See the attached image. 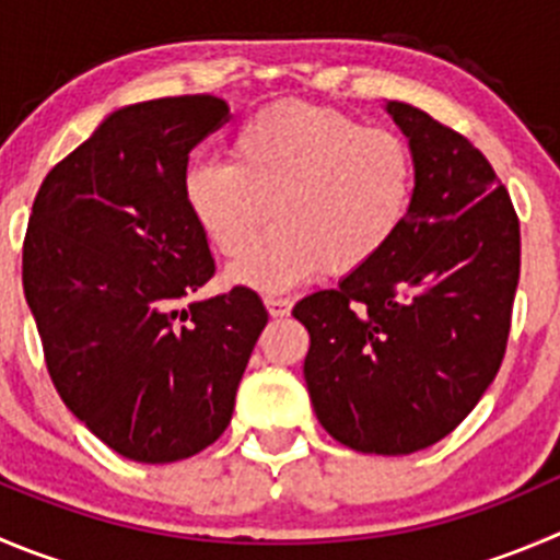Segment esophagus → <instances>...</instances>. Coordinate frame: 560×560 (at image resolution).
Instances as JSON below:
<instances>
[{
    "label": "esophagus",
    "instance_id": "obj_1",
    "mask_svg": "<svg viewBox=\"0 0 560 560\" xmlns=\"http://www.w3.org/2000/svg\"><path fill=\"white\" fill-rule=\"evenodd\" d=\"M264 305H266V311H269V316L283 318V316H289L291 305H294V302L285 300V296H266Z\"/></svg>",
    "mask_w": 560,
    "mask_h": 560
}]
</instances>
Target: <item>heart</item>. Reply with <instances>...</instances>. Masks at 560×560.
I'll use <instances>...</instances> for the list:
<instances>
[{"mask_svg":"<svg viewBox=\"0 0 560 560\" xmlns=\"http://www.w3.org/2000/svg\"><path fill=\"white\" fill-rule=\"evenodd\" d=\"M415 159L387 129L313 104H275L233 135L228 162L191 164L184 203L206 242L242 258L268 214L278 225L233 266V280L283 291L318 271L374 264L404 231Z\"/></svg>","mask_w":560,"mask_h":560,"instance_id":"b5f03b06","label":"heart"}]
</instances>
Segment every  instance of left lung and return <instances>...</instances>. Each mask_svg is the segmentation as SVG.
<instances>
[{"label":"left lung","instance_id":"obj_1","mask_svg":"<svg viewBox=\"0 0 560 560\" xmlns=\"http://www.w3.org/2000/svg\"><path fill=\"white\" fill-rule=\"evenodd\" d=\"M385 109L415 159L407 225L338 289L296 302L294 318L311 332L318 423L360 454L404 456L451 434L503 363L520 220L470 140L418 106Z\"/></svg>","mask_w":560,"mask_h":560}]
</instances>
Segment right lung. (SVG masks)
<instances>
[{
	"label": "right lung",
	"instance_id": "1",
	"mask_svg": "<svg viewBox=\"0 0 560 560\" xmlns=\"http://www.w3.org/2000/svg\"><path fill=\"white\" fill-rule=\"evenodd\" d=\"M217 95L129 104L51 167L24 238V296L66 407L115 454L170 465L228 429L269 322L214 277L184 203L189 151L228 120Z\"/></svg>",
	"mask_w": 560,
	"mask_h": 560
}]
</instances>
